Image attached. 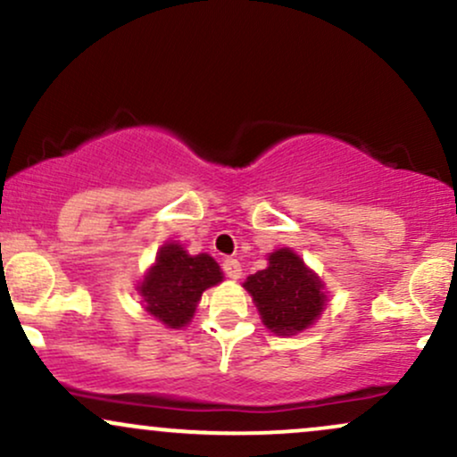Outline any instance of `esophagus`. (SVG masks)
Wrapping results in <instances>:
<instances>
[{"label":"esophagus","mask_w":457,"mask_h":457,"mask_svg":"<svg viewBox=\"0 0 457 457\" xmlns=\"http://www.w3.org/2000/svg\"><path fill=\"white\" fill-rule=\"evenodd\" d=\"M223 270L229 279H240V275H243V266H240V262L234 258L223 260Z\"/></svg>","instance_id":"34e87169"}]
</instances>
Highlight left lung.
<instances>
[{
  "label": "left lung",
  "mask_w": 457,
  "mask_h": 457,
  "mask_svg": "<svg viewBox=\"0 0 457 457\" xmlns=\"http://www.w3.org/2000/svg\"><path fill=\"white\" fill-rule=\"evenodd\" d=\"M266 260L269 266L246 277L243 287L253 298L262 322L270 333H303L327 309L324 281L290 246L275 249Z\"/></svg>",
  "instance_id": "obj_1"
}]
</instances>
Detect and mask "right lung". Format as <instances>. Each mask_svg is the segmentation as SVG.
Here are the masks:
<instances>
[{
	"label": "right lung",
	"mask_w": 457,
	"mask_h": 457,
	"mask_svg": "<svg viewBox=\"0 0 457 457\" xmlns=\"http://www.w3.org/2000/svg\"><path fill=\"white\" fill-rule=\"evenodd\" d=\"M221 281L223 270L212 255H191L174 240L161 246L137 283V295L152 318L167 328H182L195 316L204 292Z\"/></svg>",
	"instance_id": "1"
}]
</instances>
